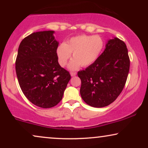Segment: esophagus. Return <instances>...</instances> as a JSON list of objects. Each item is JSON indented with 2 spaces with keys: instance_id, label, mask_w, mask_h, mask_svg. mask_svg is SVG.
Segmentation results:
<instances>
[{
  "instance_id": "1",
  "label": "esophagus",
  "mask_w": 148,
  "mask_h": 148,
  "mask_svg": "<svg viewBox=\"0 0 148 148\" xmlns=\"http://www.w3.org/2000/svg\"><path fill=\"white\" fill-rule=\"evenodd\" d=\"M76 73L75 72H71V75L72 77H74V76H75L76 75Z\"/></svg>"
}]
</instances>
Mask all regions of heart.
<instances>
[{
	"instance_id": "obj_1",
	"label": "heart",
	"mask_w": 148,
	"mask_h": 148,
	"mask_svg": "<svg viewBox=\"0 0 148 148\" xmlns=\"http://www.w3.org/2000/svg\"><path fill=\"white\" fill-rule=\"evenodd\" d=\"M104 47V40L100 36L81 35L60 44L56 50V54L59 64L64 66L73 52L74 59L69 64V68L76 70L81 65L86 67L96 62Z\"/></svg>"
}]
</instances>
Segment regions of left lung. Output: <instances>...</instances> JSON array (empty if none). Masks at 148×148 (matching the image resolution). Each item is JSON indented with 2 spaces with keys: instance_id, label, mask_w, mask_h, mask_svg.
Wrapping results in <instances>:
<instances>
[{
  "instance_id": "left-lung-1",
  "label": "left lung",
  "mask_w": 148,
  "mask_h": 148,
  "mask_svg": "<svg viewBox=\"0 0 148 148\" xmlns=\"http://www.w3.org/2000/svg\"><path fill=\"white\" fill-rule=\"evenodd\" d=\"M129 67L130 59L125 42L117 38L109 40L96 61L77 73L84 102L95 108L112 103L124 88Z\"/></svg>"
}]
</instances>
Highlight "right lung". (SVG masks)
Here are the masks:
<instances>
[{
    "instance_id": "add662e5",
    "label": "right lung",
    "mask_w": 148,
    "mask_h": 148,
    "mask_svg": "<svg viewBox=\"0 0 148 148\" xmlns=\"http://www.w3.org/2000/svg\"><path fill=\"white\" fill-rule=\"evenodd\" d=\"M54 31L32 33L19 44L15 61L18 82L23 94L36 106L52 108L60 102L71 79L58 64V42Z\"/></svg>"
}]
</instances>
